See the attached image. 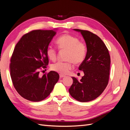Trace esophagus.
I'll return each instance as SVG.
<instances>
[{
	"label": "esophagus",
	"instance_id": "1",
	"mask_svg": "<svg viewBox=\"0 0 130 130\" xmlns=\"http://www.w3.org/2000/svg\"><path fill=\"white\" fill-rule=\"evenodd\" d=\"M66 76L64 75H62V74H60V78H62V77H64Z\"/></svg>",
	"mask_w": 130,
	"mask_h": 130
}]
</instances>
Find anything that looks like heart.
I'll use <instances>...</instances> for the list:
<instances>
[{
	"mask_svg": "<svg viewBox=\"0 0 130 130\" xmlns=\"http://www.w3.org/2000/svg\"><path fill=\"white\" fill-rule=\"evenodd\" d=\"M57 44L61 50H67L66 59L67 62H57L53 64L51 69L59 74H67L73 67V63L79 64L83 62L87 54V47L85 43L80 42L77 37L69 34H64L58 38ZM46 55L52 61L56 59V49L49 46L46 49Z\"/></svg>",
	"mask_w": 130,
	"mask_h": 130,
	"instance_id": "heart-1",
	"label": "heart"
}]
</instances>
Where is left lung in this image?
Returning <instances> with one entry per match:
<instances>
[{
    "mask_svg": "<svg viewBox=\"0 0 130 130\" xmlns=\"http://www.w3.org/2000/svg\"><path fill=\"white\" fill-rule=\"evenodd\" d=\"M81 34L87 46V54L78 69L84 73L80 81L73 77L69 92L80 102L93 100L104 92L109 80L111 59L105 43L97 35L87 30L74 29Z\"/></svg>",
    "mask_w": 130,
    "mask_h": 130,
    "instance_id": "left-lung-1",
    "label": "left lung"
}]
</instances>
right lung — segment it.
Returning <instances> with one entry per match:
<instances>
[{
  "label": "right lung",
  "mask_w": 130,
  "mask_h": 130,
  "mask_svg": "<svg viewBox=\"0 0 130 130\" xmlns=\"http://www.w3.org/2000/svg\"><path fill=\"white\" fill-rule=\"evenodd\" d=\"M56 30H33L23 36L14 49L10 65L11 77L15 90L26 100L45 99L59 79L58 74L54 71L39 75L40 70L48 64L46 49Z\"/></svg>",
  "instance_id": "1"
}]
</instances>
